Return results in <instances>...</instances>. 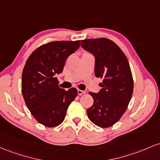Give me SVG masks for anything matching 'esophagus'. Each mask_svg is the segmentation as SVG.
Wrapping results in <instances>:
<instances>
[{"mask_svg": "<svg viewBox=\"0 0 160 160\" xmlns=\"http://www.w3.org/2000/svg\"><path fill=\"white\" fill-rule=\"evenodd\" d=\"M85 94V91H82V90H79V89L78 90V94L79 95V96H81V95H82V94Z\"/></svg>", "mask_w": 160, "mask_h": 160, "instance_id": "esophagus-1", "label": "esophagus"}]
</instances>
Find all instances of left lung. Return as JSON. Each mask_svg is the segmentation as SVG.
Segmentation results:
<instances>
[{"label": "left lung", "mask_w": 160, "mask_h": 160, "mask_svg": "<svg viewBox=\"0 0 160 160\" xmlns=\"http://www.w3.org/2000/svg\"><path fill=\"white\" fill-rule=\"evenodd\" d=\"M81 45L94 56L95 75L103 79L98 94L89 92L94 103L88 116L98 126L109 128L121 119L133 94L128 61L119 47L106 38L81 40Z\"/></svg>", "instance_id": "1"}]
</instances>
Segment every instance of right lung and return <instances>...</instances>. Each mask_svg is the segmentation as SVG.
Here are the masks:
<instances>
[{"label": "right lung", "mask_w": 160, "mask_h": 160, "mask_svg": "<svg viewBox=\"0 0 160 160\" xmlns=\"http://www.w3.org/2000/svg\"><path fill=\"white\" fill-rule=\"evenodd\" d=\"M80 41H56L32 53L22 75V93L32 116L41 125L55 127L62 122L76 96L75 88H60L56 75L62 72L67 57L78 49Z\"/></svg>", "instance_id": "add662e5"}]
</instances>
